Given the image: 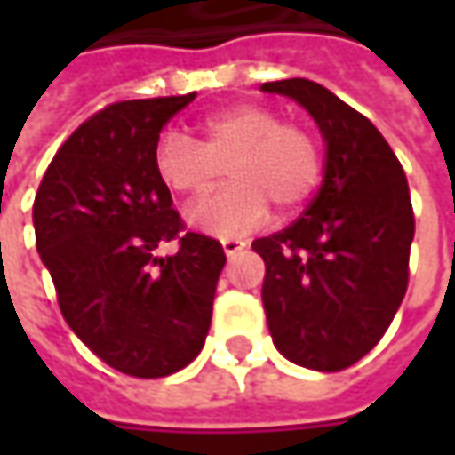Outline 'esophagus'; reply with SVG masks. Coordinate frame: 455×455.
<instances>
[{
  "instance_id": "obj_1",
  "label": "esophagus",
  "mask_w": 455,
  "mask_h": 455,
  "mask_svg": "<svg viewBox=\"0 0 455 455\" xmlns=\"http://www.w3.org/2000/svg\"><path fill=\"white\" fill-rule=\"evenodd\" d=\"M243 248H245V243H243V240H235V237H222V251H225L228 258L237 255Z\"/></svg>"
}]
</instances>
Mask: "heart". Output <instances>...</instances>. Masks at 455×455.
<instances>
[{
  "label": "heart",
  "mask_w": 455,
  "mask_h": 455,
  "mask_svg": "<svg viewBox=\"0 0 455 455\" xmlns=\"http://www.w3.org/2000/svg\"><path fill=\"white\" fill-rule=\"evenodd\" d=\"M200 141L164 132L154 147L159 180L182 197H200L218 184L225 189L187 210V222L210 235H240L268 218L271 204L281 215L301 210L322 182L323 154L316 133L304 124L283 121L271 106L237 103L207 116Z\"/></svg>",
  "instance_id": "b5f03b06"
}]
</instances>
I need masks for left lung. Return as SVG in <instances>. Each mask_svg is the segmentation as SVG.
Instances as JSON below:
<instances>
[{"mask_svg": "<svg viewBox=\"0 0 455 455\" xmlns=\"http://www.w3.org/2000/svg\"><path fill=\"white\" fill-rule=\"evenodd\" d=\"M301 103L326 144L323 182L306 212L253 240L266 263L263 308L275 349L319 372L364 357L408 291L415 235L411 189L370 118L306 78L260 85Z\"/></svg>", "mask_w": 455, "mask_h": 455, "instance_id": "obj_1", "label": "left lung"}]
</instances>
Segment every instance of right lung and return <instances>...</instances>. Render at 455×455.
I'll return each instance as SVG.
<instances>
[{"label":"right lung","mask_w":455,"mask_h":455,"mask_svg":"<svg viewBox=\"0 0 455 455\" xmlns=\"http://www.w3.org/2000/svg\"><path fill=\"white\" fill-rule=\"evenodd\" d=\"M197 93L121 100L80 124L44 172L35 240L78 339L132 377L180 372L204 347L225 253L184 233L156 169L166 121ZM177 239L174 256L156 248Z\"/></svg>","instance_id":"1"}]
</instances>
